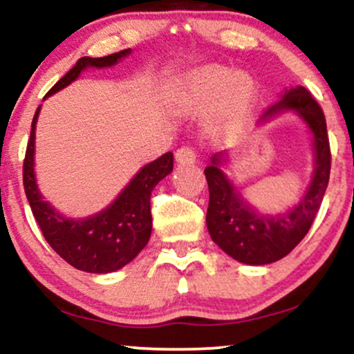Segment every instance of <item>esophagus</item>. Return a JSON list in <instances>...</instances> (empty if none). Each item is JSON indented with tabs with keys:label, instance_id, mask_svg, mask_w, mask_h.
Wrapping results in <instances>:
<instances>
[{
	"label": "esophagus",
	"instance_id": "obj_1",
	"mask_svg": "<svg viewBox=\"0 0 354 354\" xmlns=\"http://www.w3.org/2000/svg\"><path fill=\"white\" fill-rule=\"evenodd\" d=\"M196 151L191 149V147H181V149L176 150V155H174V158H176V162L180 165H192L196 163Z\"/></svg>",
	"mask_w": 354,
	"mask_h": 354
}]
</instances>
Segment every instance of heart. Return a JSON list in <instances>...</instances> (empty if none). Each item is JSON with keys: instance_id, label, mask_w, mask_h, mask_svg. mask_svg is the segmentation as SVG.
Masks as SVG:
<instances>
[{"instance_id": "obj_1", "label": "heart", "mask_w": 354, "mask_h": 354, "mask_svg": "<svg viewBox=\"0 0 354 354\" xmlns=\"http://www.w3.org/2000/svg\"><path fill=\"white\" fill-rule=\"evenodd\" d=\"M181 111L199 114L212 107L217 131L234 132L257 104L258 88L247 71H232L223 65H203L183 75L173 88Z\"/></svg>"}]
</instances>
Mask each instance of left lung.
Wrapping results in <instances>:
<instances>
[{
	"label": "left lung",
	"instance_id": "obj_1",
	"mask_svg": "<svg viewBox=\"0 0 354 354\" xmlns=\"http://www.w3.org/2000/svg\"><path fill=\"white\" fill-rule=\"evenodd\" d=\"M284 113L296 114L306 124L314 151L310 181L292 207L271 214L250 204L225 173L229 151L210 156V165L204 169L209 186L205 223L210 239L230 258L250 266L270 265L297 247L310 229L328 186L332 156L325 115L319 102L304 86L286 88L281 100L263 113L257 125L261 127Z\"/></svg>",
	"mask_w": 354,
	"mask_h": 354
}]
</instances>
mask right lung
Here are the masks:
<instances>
[{
	"instance_id": "obj_1",
	"label": "right lung",
	"mask_w": 354,
	"mask_h": 354,
	"mask_svg": "<svg viewBox=\"0 0 354 354\" xmlns=\"http://www.w3.org/2000/svg\"><path fill=\"white\" fill-rule=\"evenodd\" d=\"M132 48L113 55L83 57L64 78L53 84L44 100L78 80L88 68H109L129 57ZM42 106L37 107L30 127V138L24 160V191L44 239L80 271L106 274L124 268L137 257L151 235L150 194L153 187L173 171V153L168 151L147 163L125 185L118 198L100 212L86 217H68L53 207L39 189L35 176V127Z\"/></svg>"
}]
</instances>
